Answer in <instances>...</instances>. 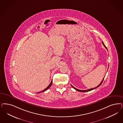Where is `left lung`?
<instances>
[{
	"mask_svg": "<svg viewBox=\"0 0 123 123\" xmlns=\"http://www.w3.org/2000/svg\"><path fill=\"white\" fill-rule=\"evenodd\" d=\"M102 43H103V44L104 45V46L105 47V48H106V49H107V48H106V47L105 46V45L104 44V43L103 42H102ZM108 50V49H107ZM104 78H105V77L103 78V80L101 81V82L100 83V84L98 85V86H97L96 87H95V88H92V89H87V90H80V89H77L76 88H74V86H73L72 85H71V86H72V87L74 88V89H75V90H76L77 91H80V92H87V91H91V90H93V89H96L100 85H101L102 83V82H103V81L104 80Z\"/></svg>",
	"mask_w": 123,
	"mask_h": 123,
	"instance_id": "8db88e82",
	"label": "left lung"
}]
</instances>
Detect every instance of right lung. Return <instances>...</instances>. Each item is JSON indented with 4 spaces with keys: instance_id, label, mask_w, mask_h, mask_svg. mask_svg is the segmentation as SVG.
Masks as SVG:
<instances>
[{
    "instance_id": "obj_1",
    "label": "right lung",
    "mask_w": 123,
    "mask_h": 123,
    "mask_svg": "<svg viewBox=\"0 0 123 123\" xmlns=\"http://www.w3.org/2000/svg\"><path fill=\"white\" fill-rule=\"evenodd\" d=\"M52 84V80L51 81V83H50V84L47 87L46 89H44V90H43L42 91H41V92H38L37 93H41V92H44V91H46V90H47L48 89H49L50 87H51V85Z\"/></svg>"
}]
</instances>
